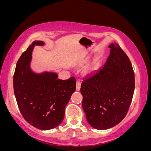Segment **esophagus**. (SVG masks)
I'll return each mask as SVG.
<instances>
[{"instance_id":"34e87169","label":"esophagus","mask_w":151,"mask_h":151,"mask_svg":"<svg viewBox=\"0 0 151 151\" xmlns=\"http://www.w3.org/2000/svg\"><path fill=\"white\" fill-rule=\"evenodd\" d=\"M81 89V82L77 80L76 82V89L77 91H79Z\"/></svg>"}]
</instances>
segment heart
<instances>
[{"instance_id":"1","label":"heart","mask_w":151,"mask_h":151,"mask_svg":"<svg viewBox=\"0 0 151 151\" xmlns=\"http://www.w3.org/2000/svg\"><path fill=\"white\" fill-rule=\"evenodd\" d=\"M93 67V68H95V67H96V65H95V64H94V65H93V67Z\"/></svg>"}]
</instances>
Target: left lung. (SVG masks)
Segmentation results:
<instances>
[{
    "instance_id": "obj_1",
    "label": "left lung",
    "mask_w": 151,
    "mask_h": 151,
    "mask_svg": "<svg viewBox=\"0 0 151 151\" xmlns=\"http://www.w3.org/2000/svg\"><path fill=\"white\" fill-rule=\"evenodd\" d=\"M104 66L81 86L83 108L89 124L105 130L116 125L129 111L135 89L130 59L120 45L111 43Z\"/></svg>"
}]
</instances>
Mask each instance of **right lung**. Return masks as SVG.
<instances>
[{
  "label": "right lung",
  "mask_w": 151,
  "mask_h": 151,
  "mask_svg": "<svg viewBox=\"0 0 151 151\" xmlns=\"http://www.w3.org/2000/svg\"><path fill=\"white\" fill-rule=\"evenodd\" d=\"M35 41L18 60L13 77V86L18 108L24 120L40 130H50L62 123L65 108L76 89L74 77L57 79L55 73L37 75L31 72L29 63Z\"/></svg>",
  "instance_id": "obj_1"
}]
</instances>
